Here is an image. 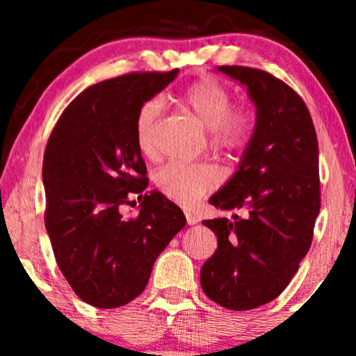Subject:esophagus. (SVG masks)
<instances>
[{
    "label": "esophagus",
    "instance_id": "esophagus-1",
    "mask_svg": "<svg viewBox=\"0 0 356 356\" xmlns=\"http://www.w3.org/2000/svg\"><path fill=\"white\" fill-rule=\"evenodd\" d=\"M186 219H187V224H189V226H194V224L199 222V219L195 218L194 214H191V212H186Z\"/></svg>",
    "mask_w": 356,
    "mask_h": 356
}]
</instances>
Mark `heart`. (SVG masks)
I'll return each instance as SVG.
<instances>
[{
	"label": "heart",
	"instance_id": "heart-1",
	"mask_svg": "<svg viewBox=\"0 0 356 356\" xmlns=\"http://www.w3.org/2000/svg\"><path fill=\"white\" fill-rule=\"evenodd\" d=\"M184 102L211 132V144L220 150H239L248 144L252 118L248 110L231 108L229 90L214 79H201L187 87ZM162 112L161 99L147 100L138 108L136 120L137 144L140 150L150 149L155 124ZM220 172L211 164L169 162L154 174L155 189L172 202L189 207L202 195L214 191Z\"/></svg>",
	"mask_w": 356,
	"mask_h": 356
}]
</instances>
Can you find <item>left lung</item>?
<instances>
[{
    "instance_id": "1",
    "label": "left lung",
    "mask_w": 356,
    "mask_h": 356,
    "mask_svg": "<svg viewBox=\"0 0 356 356\" xmlns=\"http://www.w3.org/2000/svg\"><path fill=\"white\" fill-rule=\"evenodd\" d=\"M239 81L256 107V124L238 170L209 199L243 218L204 220L218 249L201 269L206 296L234 312L283 293L313 239L320 212L318 140L305 102L284 81L249 67H218Z\"/></svg>"
}]
</instances>
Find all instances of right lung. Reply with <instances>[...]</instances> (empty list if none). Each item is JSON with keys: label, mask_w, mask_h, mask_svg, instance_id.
Listing matches in <instances>:
<instances>
[{"label": "right lung", "mask_w": 356, "mask_h": 356, "mask_svg": "<svg viewBox=\"0 0 356 356\" xmlns=\"http://www.w3.org/2000/svg\"><path fill=\"white\" fill-rule=\"evenodd\" d=\"M179 70L92 85L65 108L43 157L44 227L65 280L85 303L118 308L140 295L157 256L186 226L181 207L149 186L138 108ZM138 195L139 216L118 211ZM136 202V201H132Z\"/></svg>", "instance_id": "add662e5"}]
</instances>
